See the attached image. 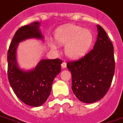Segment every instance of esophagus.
Masks as SVG:
<instances>
[{
  "mask_svg": "<svg viewBox=\"0 0 123 123\" xmlns=\"http://www.w3.org/2000/svg\"><path fill=\"white\" fill-rule=\"evenodd\" d=\"M66 66H67V63L65 62H63L62 63V67L63 69H64V68L66 67Z\"/></svg>",
  "mask_w": 123,
  "mask_h": 123,
  "instance_id": "esophagus-1",
  "label": "esophagus"
}]
</instances>
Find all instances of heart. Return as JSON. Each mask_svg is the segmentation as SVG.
<instances>
[{
  "instance_id": "obj_1",
  "label": "heart",
  "mask_w": 123,
  "mask_h": 123,
  "mask_svg": "<svg viewBox=\"0 0 123 123\" xmlns=\"http://www.w3.org/2000/svg\"><path fill=\"white\" fill-rule=\"evenodd\" d=\"M55 39L60 45H66L65 53L71 58L83 56L89 50L93 41V35L88 29L77 25L66 26L56 31ZM56 49L54 43H50Z\"/></svg>"
}]
</instances>
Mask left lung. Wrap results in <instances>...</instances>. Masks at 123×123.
<instances>
[{
	"mask_svg": "<svg viewBox=\"0 0 123 123\" xmlns=\"http://www.w3.org/2000/svg\"><path fill=\"white\" fill-rule=\"evenodd\" d=\"M97 29L93 49L84 57L67 63L71 73L72 90L78 100L85 103L97 102L106 94L115 72L112 43L100 25Z\"/></svg>",
	"mask_w": 123,
	"mask_h": 123,
	"instance_id": "8db88e82",
	"label": "left lung"
}]
</instances>
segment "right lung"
<instances>
[{"mask_svg": "<svg viewBox=\"0 0 123 123\" xmlns=\"http://www.w3.org/2000/svg\"><path fill=\"white\" fill-rule=\"evenodd\" d=\"M39 23L19 28L8 51V77L15 94L26 105L37 107L44 104L51 92L54 78L61 71L60 59L41 60L35 69L25 71L19 68L16 61L18 43L29 38L43 39L39 29Z\"/></svg>", "mask_w": 123, "mask_h": 123, "instance_id": "add662e5", "label": "right lung"}]
</instances>
